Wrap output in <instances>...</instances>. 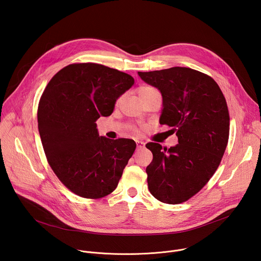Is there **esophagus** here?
<instances>
[{
  "label": "esophagus",
  "instance_id": "34e87169",
  "mask_svg": "<svg viewBox=\"0 0 261 261\" xmlns=\"http://www.w3.org/2000/svg\"><path fill=\"white\" fill-rule=\"evenodd\" d=\"M136 145H137V148L138 150H141V148L144 146V142L141 141V140H136Z\"/></svg>",
  "mask_w": 261,
  "mask_h": 261
}]
</instances>
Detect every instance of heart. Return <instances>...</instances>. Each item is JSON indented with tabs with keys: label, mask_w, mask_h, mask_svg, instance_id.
<instances>
[{
	"label": "heart",
	"mask_w": 261,
	"mask_h": 261,
	"mask_svg": "<svg viewBox=\"0 0 261 261\" xmlns=\"http://www.w3.org/2000/svg\"><path fill=\"white\" fill-rule=\"evenodd\" d=\"M137 92H138V96H139V98H140V100L141 99H143V98H145V97H147V96H151V95H153V94H155V93H157L158 91L154 88V87H151V86H142V87H140L138 90H137ZM122 97H120L118 100H117V105H119L121 102H122ZM136 130V129H135Z\"/></svg>",
	"instance_id": "b5f03b06"
}]
</instances>
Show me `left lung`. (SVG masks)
Wrapping results in <instances>:
<instances>
[{
    "mask_svg": "<svg viewBox=\"0 0 261 261\" xmlns=\"http://www.w3.org/2000/svg\"><path fill=\"white\" fill-rule=\"evenodd\" d=\"M163 98L160 124L173 127L178 143L169 148L146 143L153 161L147 187L159 201L177 204L198 193L217 170L229 137L224 95L206 74L186 67L138 72Z\"/></svg>",
    "mask_w": 261,
    "mask_h": 261,
    "instance_id": "1",
    "label": "left lung"
}]
</instances>
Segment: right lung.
Segmentation results:
<instances>
[{
    "mask_svg": "<svg viewBox=\"0 0 261 261\" xmlns=\"http://www.w3.org/2000/svg\"><path fill=\"white\" fill-rule=\"evenodd\" d=\"M134 85L127 73L95 63L71 64L46 86L38 105V129L51 169L84 198L113 192L132 157V139L99 136L96 121L113 114L118 98Z\"/></svg>",
    "mask_w": 261,
    "mask_h": 261,
    "instance_id": "right-lung-1",
    "label": "right lung"
}]
</instances>
